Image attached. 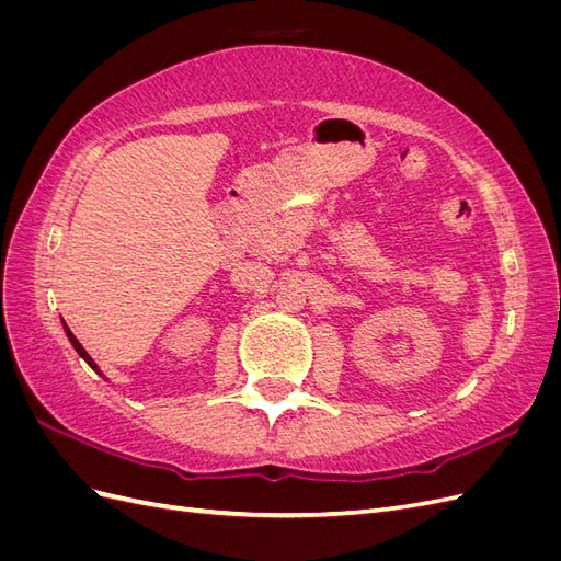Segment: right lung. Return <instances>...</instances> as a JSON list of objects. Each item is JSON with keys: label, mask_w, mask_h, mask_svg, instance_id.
<instances>
[{"label": "right lung", "mask_w": 561, "mask_h": 561, "mask_svg": "<svg viewBox=\"0 0 561 561\" xmlns=\"http://www.w3.org/2000/svg\"><path fill=\"white\" fill-rule=\"evenodd\" d=\"M65 332H67V336H70V342H72V346H75V348H77V353H79V355H81V358H83V360H87V363H89V365H91V367H93V369H95V371H98V365H95V363H93V358H91V355H89V353H87V351H83V346H81V344H79V342H77V336H75V334H72V332H70V330H67V325H65Z\"/></svg>", "instance_id": "obj_1"}]
</instances>
